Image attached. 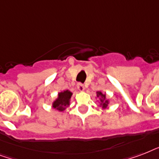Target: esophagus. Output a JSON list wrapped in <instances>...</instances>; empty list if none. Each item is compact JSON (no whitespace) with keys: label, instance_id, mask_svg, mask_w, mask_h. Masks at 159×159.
Instances as JSON below:
<instances>
[{"label":"esophagus","instance_id":"34e87169","mask_svg":"<svg viewBox=\"0 0 159 159\" xmlns=\"http://www.w3.org/2000/svg\"><path fill=\"white\" fill-rule=\"evenodd\" d=\"M77 89L79 90V91H81V92L84 91V85L82 84V83H81V82H78V83H77Z\"/></svg>","mask_w":159,"mask_h":159}]
</instances>
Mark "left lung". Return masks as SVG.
Here are the masks:
<instances>
[{
    "mask_svg": "<svg viewBox=\"0 0 159 159\" xmlns=\"http://www.w3.org/2000/svg\"><path fill=\"white\" fill-rule=\"evenodd\" d=\"M97 97H102V100H101V101H102V102H103V101H104L105 99H106V95H104V94H102V92H97ZM107 101H106V102H103V103H102V106H103V107H104V108H106V106H107Z\"/></svg>",
    "mask_w": 159,
    "mask_h": 159,
    "instance_id": "left-lung-1",
    "label": "left lung"
}]
</instances>
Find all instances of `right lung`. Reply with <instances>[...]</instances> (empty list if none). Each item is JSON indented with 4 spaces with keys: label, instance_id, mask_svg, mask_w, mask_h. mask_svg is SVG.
<instances>
[{
    "label": "right lung",
    "instance_id": "add662e5",
    "mask_svg": "<svg viewBox=\"0 0 159 159\" xmlns=\"http://www.w3.org/2000/svg\"><path fill=\"white\" fill-rule=\"evenodd\" d=\"M72 97V92L69 91H64L63 92L58 93V98L53 102V108L57 111H64L66 107L69 105L70 98Z\"/></svg>",
    "mask_w": 159,
    "mask_h": 159
}]
</instances>
